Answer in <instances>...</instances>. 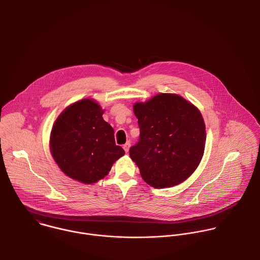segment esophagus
<instances>
[{"label":"esophagus","mask_w":260,"mask_h":260,"mask_svg":"<svg viewBox=\"0 0 260 260\" xmlns=\"http://www.w3.org/2000/svg\"><path fill=\"white\" fill-rule=\"evenodd\" d=\"M130 146H131V144H130V142H127V143H125L124 145H123V148L125 150V152L127 153L128 151H129V148H130Z\"/></svg>","instance_id":"34e87169"}]
</instances>
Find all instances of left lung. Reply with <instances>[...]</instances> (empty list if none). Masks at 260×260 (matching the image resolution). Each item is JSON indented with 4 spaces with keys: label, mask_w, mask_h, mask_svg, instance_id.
Returning <instances> with one entry per match:
<instances>
[{
    "label": "left lung",
    "mask_w": 260,
    "mask_h": 260,
    "mask_svg": "<svg viewBox=\"0 0 260 260\" xmlns=\"http://www.w3.org/2000/svg\"><path fill=\"white\" fill-rule=\"evenodd\" d=\"M140 136L129 150L142 178L155 188L177 185L197 168L204 153L205 124L200 112L175 94L136 103Z\"/></svg>",
    "instance_id": "8db88e82"
}]
</instances>
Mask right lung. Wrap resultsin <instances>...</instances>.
Wrapping results in <instances>:
<instances>
[{
  "label": "right lung",
  "instance_id": "right-lung-1",
  "mask_svg": "<svg viewBox=\"0 0 260 260\" xmlns=\"http://www.w3.org/2000/svg\"><path fill=\"white\" fill-rule=\"evenodd\" d=\"M102 115L98 103L81 100L62 112L51 133L54 160L66 175L85 184L102 179L125 153Z\"/></svg>",
  "mask_w": 260,
  "mask_h": 260
}]
</instances>
